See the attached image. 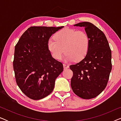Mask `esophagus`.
<instances>
[{
  "label": "esophagus",
  "instance_id": "1",
  "mask_svg": "<svg viewBox=\"0 0 121 121\" xmlns=\"http://www.w3.org/2000/svg\"><path fill=\"white\" fill-rule=\"evenodd\" d=\"M63 67L64 69H68L69 67V66L67 64H63Z\"/></svg>",
  "mask_w": 121,
  "mask_h": 121
}]
</instances>
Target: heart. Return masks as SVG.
<instances>
[{"instance_id":"heart-1","label":"heart","mask_w":121,"mask_h":121,"mask_svg":"<svg viewBox=\"0 0 121 121\" xmlns=\"http://www.w3.org/2000/svg\"><path fill=\"white\" fill-rule=\"evenodd\" d=\"M47 42V48L54 59L62 58L64 51L68 62L80 61L85 57L90 46V39L82 31L65 28L54 35Z\"/></svg>"}]
</instances>
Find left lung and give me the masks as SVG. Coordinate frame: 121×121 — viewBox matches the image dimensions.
Returning <instances> with one entry per match:
<instances>
[{
  "instance_id": "1",
  "label": "left lung",
  "mask_w": 121,
  "mask_h": 121,
  "mask_svg": "<svg viewBox=\"0 0 121 121\" xmlns=\"http://www.w3.org/2000/svg\"><path fill=\"white\" fill-rule=\"evenodd\" d=\"M74 26L85 28L90 46L85 57L70 65L73 73L71 87L74 94L81 98L92 99L106 87L112 69L111 50L105 34L94 24L82 22Z\"/></svg>"
}]
</instances>
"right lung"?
Segmentation results:
<instances>
[{
  "label": "right lung",
  "mask_w": 121,
  "mask_h": 121,
  "mask_svg": "<svg viewBox=\"0 0 121 121\" xmlns=\"http://www.w3.org/2000/svg\"><path fill=\"white\" fill-rule=\"evenodd\" d=\"M60 27L32 26L15 47L13 68L18 86L32 100H40L53 90L55 80L63 70L62 63L47 48L49 38Z\"/></svg>",
  "instance_id": "1"
}]
</instances>
